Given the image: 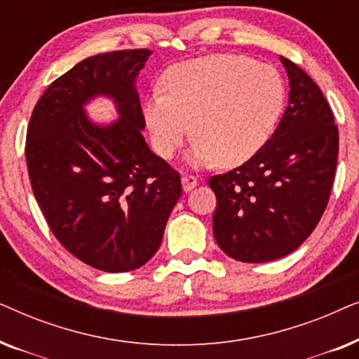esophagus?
I'll return each instance as SVG.
<instances>
[{"label": "esophagus", "instance_id": "34e87169", "mask_svg": "<svg viewBox=\"0 0 359 359\" xmlns=\"http://www.w3.org/2000/svg\"><path fill=\"white\" fill-rule=\"evenodd\" d=\"M181 184H183V189L188 193V191H191L196 184H198V178H196L194 175L184 173L183 176H181Z\"/></svg>", "mask_w": 359, "mask_h": 359}]
</instances>
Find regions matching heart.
<instances>
[{
    "instance_id": "b5f03b06",
    "label": "heart",
    "mask_w": 359,
    "mask_h": 359,
    "mask_svg": "<svg viewBox=\"0 0 359 359\" xmlns=\"http://www.w3.org/2000/svg\"><path fill=\"white\" fill-rule=\"evenodd\" d=\"M163 91L144 104L154 149L161 158H173L194 130L191 156L198 165L235 166L252 158L271 137L286 100L276 68L242 55L175 65L163 78Z\"/></svg>"
}]
</instances>
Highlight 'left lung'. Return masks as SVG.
I'll list each match as a JSON object with an SVG mask.
<instances>
[{
    "mask_svg": "<svg viewBox=\"0 0 359 359\" xmlns=\"http://www.w3.org/2000/svg\"><path fill=\"white\" fill-rule=\"evenodd\" d=\"M289 104L266 144L209 180L215 242L230 258L264 263L301 247L317 227L335 178L338 127L311 76L286 57Z\"/></svg>",
    "mask_w": 359,
    "mask_h": 359,
    "instance_id": "8db88e82",
    "label": "left lung"
}]
</instances>
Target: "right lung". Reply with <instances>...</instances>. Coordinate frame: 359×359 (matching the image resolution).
<instances>
[{"mask_svg": "<svg viewBox=\"0 0 359 359\" xmlns=\"http://www.w3.org/2000/svg\"><path fill=\"white\" fill-rule=\"evenodd\" d=\"M149 48L88 57L57 78L34 107L26 161L39 208L55 238L107 273L140 268L156 253L181 188L180 173L149 149L135 78ZM116 102L120 119L93 125L86 102Z\"/></svg>", "mask_w": 359, "mask_h": 359, "instance_id": "right-lung-1", "label": "right lung"}]
</instances>
